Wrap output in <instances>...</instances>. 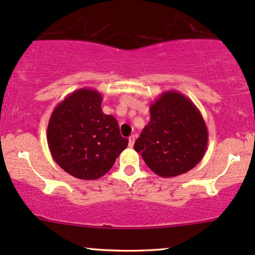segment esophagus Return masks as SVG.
Listing matches in <instances>:
<instances>
[{
  "mask_svg": "<svg viewBox=\"0 0 255 255\" xmlns=\"http://www.w3.org/2000/svg\"><path fill=\"white\" fill-rule=\"evenodd\" d=\"M134 142H135V135H130L128 137V145H129V147H133Z\"/></svg>",
  "mask_w": 255,
  "mask_h": 255,
  "instance_id": "obj_1",
  "label": "esophagus"
}]
</instances>
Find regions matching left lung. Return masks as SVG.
I'll return each mask as SVG.
<instances>
[{
  "label": "left lung",
  "mask_w": 255,
  "mask_h": 255,
  "mask_svg": "<svg viewBox=\"0 0 255 255\" xmlns=\"http://www.w3.org/2000/svg\"><path fill=\"white\" fill-rule=\"evenodd\" d=\"M151 120L134 144L146 165L160 177H175L203 159L209 133L188 97L166 91L150 105Z\"/></svg>",
  "instance_id": "1"
}]
</instances>
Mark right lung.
Segmentation results:
<instances>
[{
  "instance_id": "1",
  "label": "right lung",
  "mask_w": 255,
  "mask_h": 255,
  "mask_svg": "<svg viewBox=\"0 0 255 255\" xmlns=\"http://www.w3.org/2000/svg\"><path fill=\"white\" fill-rule=\"evenodd\" d=\"M101 92L79 89L57 104L49 120L46 140L55 162L80 180H97L113 168L127 147L119 124L102 111Z\"/></svg>"
}]
</instances>
